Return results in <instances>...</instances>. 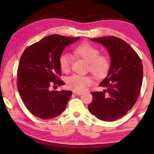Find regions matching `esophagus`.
<instances>
[{
  "label": "esophagus",
  "instance_id": "1",
  "mask_svg": "<svg viewBox=\"0 0 154 154\" xmlns=\"http://www.w3.org/2000/svg\"><path fill=\"white\" fill-rule=\"evenodd\" d=\"M73 94L78 96H81L82 94V92H76V91H73Z\"/></svg>",
  "mask_w": 154,
  "mask_h": 154
}]
</instances>
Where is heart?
<instances>
[{
    "label": "heart",
    "instance_id": "1",
    "mask_svg": "<svg viewBox=\"0 0 154 154\" xmlns=\"http://www.w3.org/2000/svg\"><path fill=\"white\" fill-rule=\"evenodd\" d=\"M75 52L89 64V70L96 77H102L107 73L110 62L107 57L100 55V51L89 43H83L77 47ZM72 58L68 53L60 56L59 64L62 71L66 72L71 66ZM92 78L89 76L72 75L66 79V85L69 89L76 92H82L92 84Z\"/></svg>",
    "mask_w": 154,
    "mask_h": 154
}]
</instances>
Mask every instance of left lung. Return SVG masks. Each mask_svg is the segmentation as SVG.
Here are the masks:
<instances>
[{"instance_id":"obj_1","label":"left lung","mask_w":154,"mask_h":154,"mask_svg":"<svg viewBox=\"0 0 154 154\" xmlns=\"http://www.w3.org/2000/svg\"><path fill=\"white\" fill-rule=\"evenodd\" d=\"M107 50L111 64L107 75L99 86L105 90L91 92L93 100L88 109L102 121L119 119L132 108L139 97L143 82L141 60L131 47L116 36L91 38Z\"/></svg>"}]
</instances>
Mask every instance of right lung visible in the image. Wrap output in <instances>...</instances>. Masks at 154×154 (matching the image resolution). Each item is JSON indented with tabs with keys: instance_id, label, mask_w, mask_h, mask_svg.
I'll list each match as a JSON object with an SVG mask.
<instances>
[{
	"instance_id": "add662e5",
	"label": "right lung",
	"mask_w": 154,
	"mask_h": 154,
	"mask_svg": "<svg viewBox=\"0 0 154 154\" xmlns=\"http://www.w3.org/2000/svg\"><path fill=\"white\" fill-rule=\"evenodd\" d=\"M78 38L51 35L32 44L21 56L17 69V89L29 111L41 119L54 118L66 108L71 91L50 90L51 85H63L59 79L60 56Z\"/></svg>"
}]
</instances>
